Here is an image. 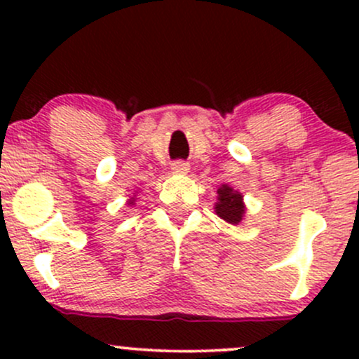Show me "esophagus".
<instances>
[{
    "instance_id": "1",
    "label": "esophagus",
    "mask_w": 359,
    "mask_h": 359,
    "mask_svg": "<svg viewBox=\"0 0 359 359\" xmlns=\"http://www.w3.org/2000/svg\"><path fill=\"white\" fill-rule=\"evenodd\" d=\"M187 170H189V163L182 162V160L172 163V172H174V174H187Z\"/></svg>"
}]
</instances>
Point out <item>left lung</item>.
Masks as SVG:
<instances>
[{
  "label": "left lung",
  "instance_id": "left-lung-1",
  "mask_svg": "<svg viewBox=\"0 0 359 359\" xmlns=\"http://www.w3.org/2000/svg\"><path fill=\"white\" fill-rule=\"evenodd\" d=\"M214 211L221 219H224L229 224L238 226L245 219L246 205L243 203V194L234 191L228 184H222L217 189V201L214 204Z\"/></svg>",
  "mask_w": 359,
  "mask_h": 359
}]
</instances>
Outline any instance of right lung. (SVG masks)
I'll list each match as a JSON object with an SVG mask.
<instances>
[{"mask_svg": "<svg viewBox=\"0 0 359 359\" xmlns=\"http://www.w3.org/2000/svg\"><path fill=\"white\" fill-rule=\"evenodd\" d=\"M128 205H133L135 204V196L133 197H130V199H128V203H126Z\"/></svg>", "mask_w": 359, "mask_h": 359, "instance_id": "obj_1", "label": "right lung"}]
</instances>
